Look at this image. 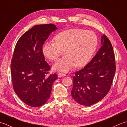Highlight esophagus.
<instances>
[{"instance_id": "obj_1", "label": "esophagus", "mask_w": 127, "mask_h": 127, "mask_svg": "<svg viewBox=\"0 0 127 127\" xmlns=\"http://www.w3.org/2000/svg\"><path fill=\"white\" fill-rule=\"evenodd\" d=\"M58 76L59 77H64V76H65L66 74H64V73H59Z\"/></svg>"}]
</instances>
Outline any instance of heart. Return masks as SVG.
<instances>
[{
  "mask_svg": "<svg viewBox=\"0 0 127 127\" xmlns=\"http://www.w3.org/2000/svg\"><path fill=\"white\" fill-rule=\"evenodd\" d=\"M55 43L46 42L42 51L50 61H56L63 55H65L57 61L54 68L67 72L75 66L81 67L87 64L96 50L98 39L96 34L90 31L72 28L58 33L54 37Z\"/></svg>",
  "mask_w": 127,
  "mask_h": 127,
  "instance_id": "heart-1",
  "label": "heart"
}]
</instances>
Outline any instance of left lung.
<instances>
[{"instance_id":"obj_1","label":"left lung","mask_w":127,"mask_h":127,"mask_svg":"<svg viewBox=\"0 0 127 127\" xmlns=\"http://www.w3.org/2000/svg\"><path fill=\"white\" fill-rule=\"evenodd\" d=\"M101 42V46L92 60L73 77L72 96L77 103L86 106L98 102L107 94L115 76L112 44L105 34Z\"/></svg>"}]
</instances>
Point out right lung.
<instances>
[{
    "mask_svg": "<svg viewBox=\"0 0 127 127\" xmlns=\"http://www.w3.org/2000/svg\"><path fill=\"white\" fill-rule=\"evenodd\" d=\"M55 25H35L18 40L11 60L13 88L20 99L31 107H39L50 96L54 73L48 76L50 67L45 61L42 47Z\"/></svg>",
    "mask_w": 127,
    "mask_h": 127,
    "instance_id": "right-lung-1",
    "label": "right lung"
}]
</instances>
